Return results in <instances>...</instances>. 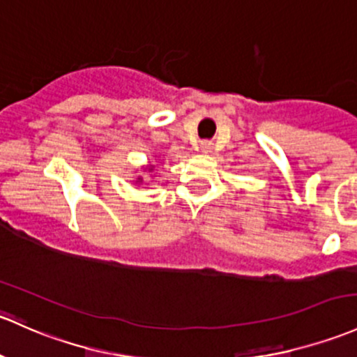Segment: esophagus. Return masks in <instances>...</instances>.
<instances>
[{
    "instance_id": "obj_1",
    "label": "esophagus",
    "mask_w": 357,
    "mask_h": 357,
    "mask_svg": "<svg viewBox=\"0 0 357 357\" xmlns=\"http://www.w3.org/2000/svg\"><path fill=\"white\" fill-rule=\"evenodd\" d=\"M198 150H200L202 153H210L213 150V144H212V142H208V140L200 142V145H198Z\"/></svg>"
}]
</instances>
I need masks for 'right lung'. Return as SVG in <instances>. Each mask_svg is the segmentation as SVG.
Instances as JSON below:
<instances>
[{
	"label": "right lung",
	"instance_id": "add662e5",
	"mask_svg": "<svg viewBox=\"0 0 357 357\" xmlns=\"http://www.w3.org/2000/svg\"><path fill=\"white\" fill-rule=\"evenodd\" d=\"M144 169V172H153V169H155V166H152V164H149V166H145V167H142ZM135 185H142V183H144V178H142V176H137V178H135Z\"/></svg>",
	"mask_w": 357,
	"mask_h": 357
}]
</instances>
